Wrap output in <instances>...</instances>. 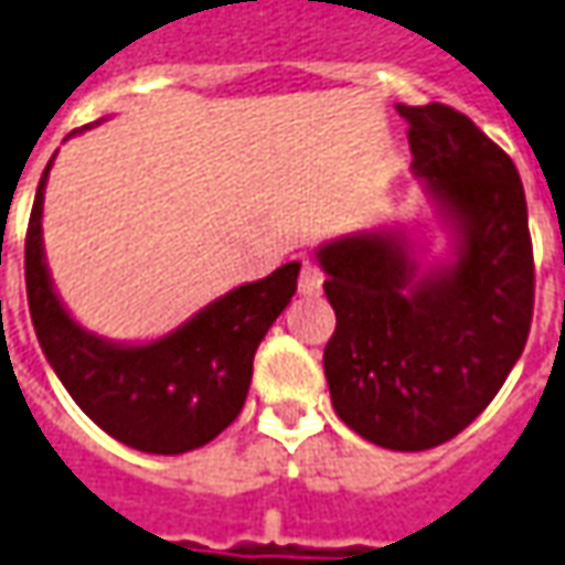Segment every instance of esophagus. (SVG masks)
I'll list each match as a JSON object with an SVG mask.
<instances>
[{
	"label": "esophagus",
	"mask_w": 565,
	"mask_h": 565,
	"mask_svg": "<svg viewBox=\"0 0 565 565\" xmlns=\"http://www.w3.org/2000/svg\"><path fill=\"white\" fill-rule=\"evenodd\" d=\"M321 287H324V275H321V268L312 266V263H306L302 271H299V294H302V297H318V294H321Z\"/></svg>",
	"instance_id": "1"
}]
</instances>
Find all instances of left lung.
Instances as JSON below:
<instances>
[{
	"instance_id": "obj_1",
	"label": "left lung",
	"mask_w": 565,
	"mask_h": 565,
	"mask_svg": "<svg viewBox=\"0 0 565 565\" xmlns=\"http://www.w3.org/2000/svg\"><path fill=\"white\" fill-rule=\"evenodd\" d=\"M412 172L448 232V256L420 266L402 225L318 247L337 331L324 377L337 417L393 451H427L470 427L523 355L535 268L520 172L448 105H395Z\"/></svg>"
}]
</instances>
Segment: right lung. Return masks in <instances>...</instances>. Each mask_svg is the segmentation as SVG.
Instances as JSON below:
<instances>
[{
    "label": "right lung",
    "instance_id": "1",
    "mask_svg": "<svg viewBox=\"0 0 565 565\" xmlns=\"http://www.w3.org/2000/svg\"><path fill=\"white\" fill-rule=\"evenodd\" d=\"M52 160L36 188L24 247L30 318L52 371L107 436L136 451L185 455L213 443L244 408L253 355L297 294L299 263L222 294L167 337L148 343L98 337L64 309L45 266L42 201Z\"/></svg>",
    "mask_w": 565,
    "mask_h": 565
}]
</instances>
